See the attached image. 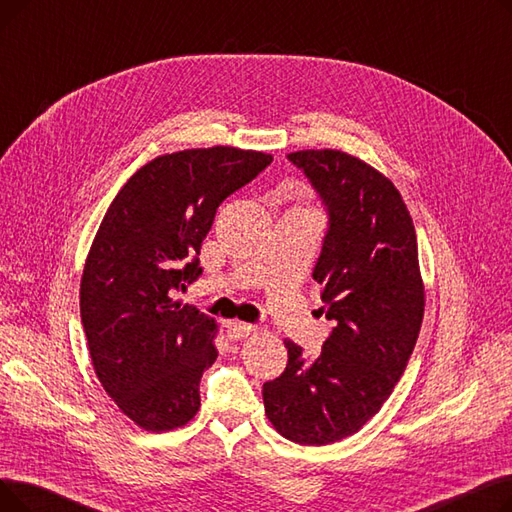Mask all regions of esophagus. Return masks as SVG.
<instances>
[{
  "instance_id": "1",
  "label": "esophagus",
  "mask_w": 512,
  "mask_h": 512,
  "mask_svg": "<svg viewBox=\"0 0 512 512\" xmlns=\"http://www.w3.org/2000/svg\"><path fill=\"white\" fill-rule=\"evenodd\" d=\"M257 326L247 324V321H230L228 324V332L232 338H247L251 334H255Z\"/></svg>"
}]
</instances>
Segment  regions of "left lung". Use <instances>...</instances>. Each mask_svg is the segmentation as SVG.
Instances as JSON below:
<instances>
[{"label": "left lung", "instance_id": "8db88e82", "mask_svg": "<svg viewBox=\"0 0 512 512\" xmlns=\"http://www.w3.org/2000/svg\"><path fill=\"white\" fill-rule=\"evenodd\" d=\"M328 211L313 280L336 326L317 357L284 340L288 363L263 384L265 415L286 440L324 446L375 415L405 371L425 307L417 236L398 188L336 149L288 153Z\"/></svg>", "mask_w": 512, "mask_h": 512}]
</instances>
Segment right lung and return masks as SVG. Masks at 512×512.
<instances>
[{
    "instance_id": "add662e5",
    "label": "right lung",
    "mask_w": 512,
    "mask_h": 512,
    "mask_svg": "<svg viewBox=\"0 0 512 512\" xmlns=\"http://www.w3.org/2000/svg\"><path fill=\"white\" fill-rule=\"evenodd\" d=\"M236 147L159 155L107 207L80 280V319L103 390L147 432L191 421L218 359L215 319L172 292L195 282L220 203L272 164Z\"/></svg>"
}]
</instances>
